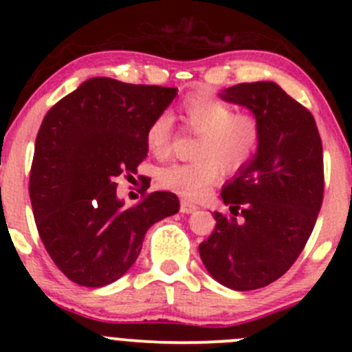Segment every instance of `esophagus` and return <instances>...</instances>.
Returning <instances> with one entry per match:
<instances>
[{"instance_id": "esophagus-1", "label": "esophagus", "mask_w": 352, "mask_h": 352, "mask_svg": "<svg viewBox=\"0 0 352 352\" xmlns=\"http://www.w3.org/2000/svg\"><path fill=\"white\" fill-rule=\"evenodd\" d=\"M197 209H199L197 206L194 204V202L187 201V199H182V201H180V211H182L184 214H192V212H196Z\"/></svg>"}]
</instances>
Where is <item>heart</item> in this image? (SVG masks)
<instances>
[{
	"label": "heart",
	"instance_id": "heart-1",
	"mask_svg": "<svg viewBox=\"0 0 352 352\" xmlns=\"http://www.w3.org/2000/svg\"><path fill=\"white\" fill-rule=\"evenodd\" d=\"M180 113L190 131L199 134L194 156L189 163H172L158 172L163 189L184 197L206 196L221 170L228 175L242 172L257 155L262 140L261 120L250 112H235L232 104L211 91L197 90L180 104ZM172 116L158 113L146 131L151 153L165 156L172 140Z\"/></svg>",
	"mask_w": 352,
	"mask_h": 352
}]
</instances>
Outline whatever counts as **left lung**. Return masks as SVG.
I'll return each mask as SVG.
<instances>
[{"mask_svg": "<svg viewBox=\"0 0 352 352\" xmlns=\"http://www.w3.org/2000/svg\"><path fill=\"white\" fill-rule=\"evenodd\" d=\"M248 109L262 126L250 165L221 190L230 214L199 245L212 279L235 291L264 287L294 264L314 232L324 199V153L314 116L274 81L230 87L219 94Z\"/></svg>", "mask_w": 352, "mask_h": 352, "instance_id": "8db88e82", "label": "left lung"}]
</instances>
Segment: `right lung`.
Listing matches in <instances>:
<instances>
[{"label":"right lung","instance_id":"add662e5","mask_svg":"<svg viewBox=\"0 0 352 352\" xmlns=\"http://www.w3.org/2000/svg\"><path fill=\"white\" fill-rule=\"evenodd\" d=\"M175 97L177 88L97 76L45 113L28 192L45 250L76 285L102 287L122 278L148 228L179 211L172 192L143 194L126 208L113 182L146 158L148 126Z\"/></svg>","mask_w":352,"mask_h":352}]
</instances>
